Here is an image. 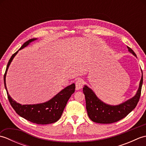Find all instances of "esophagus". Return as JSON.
<instances>
[{
	"instance_id": "1",
	"label": "esophagus",
	"mask_w": 146,
	"mask_h": 146,
	"mask_svg": "<svg viewBox=\"0 0 146 146\" xmlns=\"http://www.w3.org/2000/svg\"><path fill=\"white\" fill-rule=\"evenodd\" d=\"M83 80L81 78H78V80L76 81L75 85H76V90H80L82 88V86L83 85Z\"/></svg>"
}]
</instances>
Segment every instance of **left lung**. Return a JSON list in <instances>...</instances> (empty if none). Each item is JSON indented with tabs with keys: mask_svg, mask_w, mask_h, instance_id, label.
Wrapping results in <instances>:
<instances>
[{
	"mask_svg": "<svg viewBox=\"0 0 146 146\" xmlns=\"http://www.w3.org/2000/svg\"><path fill=\"white\" fill-rule=\"evenodd\" d=\"M128 50L137 57L132 49L127 46ZM143 83V75L138 90L134 97L119 105H110L104 103L99 99L92 89L85 85L83 88L86 100V108L90 119L93 122L100 123H111L123 119L134 109L139 102Z\"/></svg>",
	"mask_w": 146,
	"mask_h": 146,
	"instance_id": "left-lung-1",
	"label": "left lung"
}]
</instances>
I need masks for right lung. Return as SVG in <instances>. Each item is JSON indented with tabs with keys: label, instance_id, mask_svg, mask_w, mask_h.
<instances>
[{
	"label": "right lung",
	"instance_id": "1",
	"mask_svg": "<svg viewBox=\"0 0 146 146\" xmlns=\"http://www.w3.org/2000/svg\"><path fill=\"white\" fill-rule=\"evenodd\" d=\"M36 39H31L24 42L20 49L24 48L28 45L30 42ZM19 50L12 55L9 60L4 76V86L7 91V97L12 107L14 108L19 115L37 124H49L57 122L60 119L63 111L66 107L68 100L75 90V85L73 83L59 92L58 94L51 98L50 100L45 103L35 105H21L12 99L7 92L5 83V76L11 61Z\"/></svg>",
	"mask_w": 146,
	"mask_h": 146
}]
</instances>
